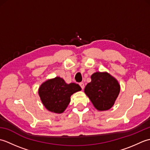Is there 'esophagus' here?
I'll return each instance as SVG.
<instances>
[{
	"instance_id": "esophagus-1",
	"label": "esophagus",
	"mask_w": 150,
	"mask_h": 150,
	"mask_svg": "<svg viewBox=\"0 0 150 150\" xmlns=\"http://www.w3.org/2000/svg\"><path fill=\"white\" fill-rule=\"evenodd\" d=\"M79 85H80V86L81 87V88L82 89V90H83L84 88V84L83 83V82H81V83L79 84Z\"/></svg>"
}]
</instances>
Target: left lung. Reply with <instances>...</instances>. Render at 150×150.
I'll list each match as a JSON object with an SVG mask.
<instances>
[{"label": "left lung", "instance_id": "1", "mask_svg": "<svg viewBox=\"0 0 150 150\" xmlns=\"http://www.w3.org/2000/svg\"><path fill=\"white\" fill-rule=\"evenodd\" d=\"M91 81L84 88V93L98 111L110 110L119 96L120 86L117 79L106 71L95 72Z\"/></svg>", "mask_w": 150, "mask_h": 150}]
</instances>
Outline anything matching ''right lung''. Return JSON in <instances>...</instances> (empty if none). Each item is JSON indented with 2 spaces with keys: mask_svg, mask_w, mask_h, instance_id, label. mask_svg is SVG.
Segmentation results:
<instances>
[{
  "mask_svg": "<svg viewBox=\"0 0 150 150\" xmlns=\"http://www.w3.org/2000/svg\"><path fill=\"white\" fill-rule=\"evenodd\" d=\"M81 90L77 84H67L63 79L56 77L44 82L39 88V95L44 106L51 112L62 113L71 100V96Z\"/></svg>",
  "mask_w": 150,
  "mask_h": 150,
  "instance_id": "add662e5",
  "label": "right lung"
}]
</instances>
